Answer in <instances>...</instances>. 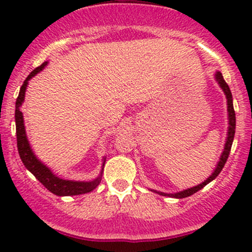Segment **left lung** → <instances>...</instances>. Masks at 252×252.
<instances>
[{
	"mask_svg": "<svg viewBox=\"0 0 252 252\" xmlns=\"http://www.w3.org/2000/svg\"><path fill=\"white\" fill-rule=\"evenodd\" d=\"M216 77V80L218 81V84H220V86L222 88L223 93H224L225 97H227V105H228V119H229V126H228V136H227V140H225V144H224V150H223L222 155H220V162L217 163V167H216V169L213 171V173L210 175V177L207 178V179L205 180L204 183H201V184L196 185V187L194 188H190V189H187V190H183V191H179V192H174V194H166V192H161V191H156V190H152V191L155 192H158L159 195H162V196H169V197H175V199H183V197H188L190 196V195L195 194L196 191H199V190H201L202 188L205 187V185H207L208 183L212 182L213 179H216L217 178V175L220 173V171L223 169V167H224L225 162H227L228 159V156H229V152H230V149H232V144H233V140H234V134H235V112H234V107H233V96H232V93H230V89L229 86H228V84L225 83V80L223 79V75L220 72H217L215 74Z\"/></svg>",
	"mask_w": 252,
	"mask_h": 252,
	"instance_id": "left-lung-1",
	"label": "left lung"
}]
</instances>
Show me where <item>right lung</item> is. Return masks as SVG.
I'll return each instance as SVG.
<instances>
[{"instance_id": "1", "label": "right lung", "mask_w": 252, "mask_h": 252, "mask_svg": "<svg viewBox=\"0 0 252 252\" xmlns=\"http://www.w3.org/2000/svg\"><path fill=\"white\" fill-rule=\"evenodd\" d=\"M47 64V62L42 63L40 67L35 68L27 79L23 83L22 88H20L19 95H18L17 101H16V130H17V146H18V152H19V156L22 162L24 163L25 168L35 175L37 180L46 188L47 190H50L51 192H53L55 195L58 196H73V195H81L86 194V192H90L100 184L101 182V175L102 172L98 175L96 179L91 180V182H74V180H65L62 178L57 177L56 174H53L51 172V169L46 167V164L42 163L35 154L32 152V147H30L29 141H28L27 133H25V126H24V119H23V113L20 111V106H22L23 101L25 97V90H27L28 81L30 80L34 75H36L37 73L41 72L45 68V65ZM106 158H103V164L105 166ZM103 169V168H102Z\"/></svg>"}]
</instances>
